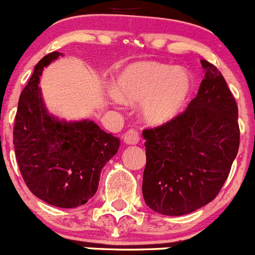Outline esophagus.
Returning a JSON list of instances; mask_svg holds the SVG:
<instances>
[{"mask_svg":"<svg viewBox=\"0 0 255 255\" xmlns=\"http://www.w3.org/2000/svg\"><path fill=\"white\" fill-rule=\"evenodd\" d=\"M124 140L128 144H136L140 140V135H139L138 130L129 129L124 134Z\"/></svg>","mask_w":255,"mask_h":255,"instance_id":"34e87169","label":"esophagus"}]
</instances>
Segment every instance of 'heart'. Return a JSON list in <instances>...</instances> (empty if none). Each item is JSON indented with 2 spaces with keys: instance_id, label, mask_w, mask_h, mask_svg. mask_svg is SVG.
<instances>
[{
  "instance_id": "obj_1",
  "label": "heart",
  "mask_w": 255,
  "mask_h": 255,
  "mask_svg": "<svg viewBox=\"0 0 255 255\" xmlns=\"http://www.w3.org/2000/svg\"><path fill=\"white\" fill-rule=\"evenodd\" d=\"M191 92V78L185 70L161 62L129 65L116 78L112 100L140 102L144 119L152 124H164L176 117Z\"/></svg>"
}]
</instances>
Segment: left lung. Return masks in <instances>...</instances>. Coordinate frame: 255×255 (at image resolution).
<instances>
[{"mask_svg": "<svg viewBox=\"0 0 255 255\" xmlns=\"http://www.w3.org/2000/svg\"><path fill=\"white\" fill-rule=\"evenodd\" d=\"M206 75L186 110L143 130L147 164L143 197L166 216H182L215 199L240 144L238 105L222 74L202 60Z\"/></svg>", "mask_w": 255, "mask_h": 255, "instance_id": "obj_1", "label": "left lung"}]
</instances>
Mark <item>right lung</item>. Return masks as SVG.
Here are the masks:
<instances>
[{"label": "right lung", "mask_w": 255, "mask_h": 255, "mask_svg": "<svg viewBox=\"0 0 255 255\" xmlns=\"http://www.w3.org/2000/svg\"><path fill=\"white\" fill-rule=\"evenodd\" d=\"M60 55L44 56L20 94L13 148L24 182L35 197L76 208L96 194L101 171L117 153L120 139L93 121L60 123L47 114L38 83L43 67Z\"/></svg>", "instance_id": "right-lung-1"}]
</instances>
